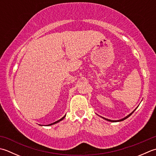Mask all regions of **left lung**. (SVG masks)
I'll list each match as a JSON object with an SVG mask.
<instances>
[{
  "label": "left lung",
  "mask_w": 156,
  "mask_h": 156,
  "mask_svg": "<svg viewBox=\"0 0 156 156\" xmlns=\"http://www.w3.org/2000/svg\"><path fill=\"white\" fill-rule=\"evenodd\" d=\"M135 110H134L132 113H130V114H129V115H127V116H126V117H125V118H122V119H121V120H109V119H107V118H103V119H105V120H108V121H109V122H121V121H122V120H125V119H126V118H129V116H130V115H131V114H133V113L134 112H135Z\"/></svg>",
  "instance_id": "8db88e82"
}]
</instances>
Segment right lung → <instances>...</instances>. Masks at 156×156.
Wrapping results in <instances>:
<instances>
[{
  "label": "right lung",
  "mask_w": 156,
  "mask_h": 156,
  "mask_svg": "<svg viewBox=\"0 0 156 156\" xmlns=\"http://www.w3.org/2000/svg\"><path fill=\"white\" fill-rule=\"evenodd\" d=\"M66 115H64V116L62 118H61L60 120H57V121H56V122H53V123H52V124H48V126H51V125H53V124H56V123H57V122H60V121H62V120H63V118H65V117H66Z\"/></svg>",
  "instance_id": "add662e5"
}]
</instances>
